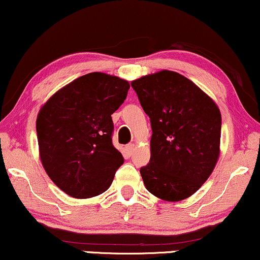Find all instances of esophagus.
<instances>
[{"label":"esophagus","mask_w":260,"mask_h":260,"mask_svg":"<svg viewBox=\"0 0 260 260\" xmlns=\"http://www.w3.org/2000/svg\"><path fill=\"white\" fill-rule=\"evenodd\" d=\"M126 150H127V153H129V155H133L134 150H135V144L134 143L126 144Z\"/></svg>","instance_id":"34e87169"}]
</instances>
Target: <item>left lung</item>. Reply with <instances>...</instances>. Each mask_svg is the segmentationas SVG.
<instances>
[{
    "mask_svg": "<svg viewBox=\"0 0 260 260\" xmlns=\"http://www.w3.org/2000/svg\"><path fill=\"white\" fill-rule=\"evenodd\" d=\"M150 118V160L141 167L147 190L178 202L193 194L220 154L221 113L216 104L180 74L162 70L131 82Z\"/></svg>",
    "mask_w": 260,
    "mask_h": 260,
    "instance_id": "8db88e82",
    "label": "left lung"
}]
</instances>
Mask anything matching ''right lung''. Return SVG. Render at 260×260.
<instances>
[{"instance_id":"right-lung-1","label":"right lung","mask_w":260,"mask_h":260,"mask_svg":"<svg viewBox=\"0 0 260 260\" xmlns=\"http://www.w3.org/2000/svg\"><path fill=\"white\" fill-rule=\"evenodd\" d=\"M129 82L104 73L74 80L53 94L37 118L40 160L53 183L74 198L105 192L123 155L112 144L111 114L127 95Z\"/></svg>"}]
</instances>
